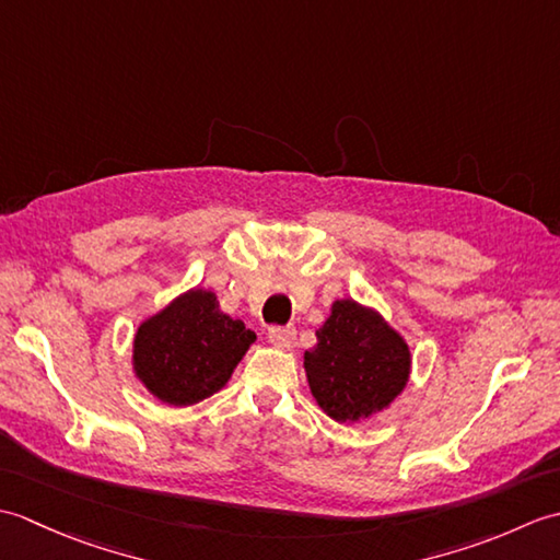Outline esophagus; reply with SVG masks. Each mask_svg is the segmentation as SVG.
Masks as SVG:
<instances>
[{
  "label": "esophagus",
  "instance_id": "esophagus-1",
  "mask_svg": "<svg viewBox=\"0 0 560 560\" xmlns=\"http://www.w3.org/2000/svg\"><path fill=\"white\" fill-rule=\"evenodd\" d=\"M269 341L279 349H293L295 329L293 327H269Z\"/></svg>",
  "mask_w": 560,
  "mask_h": 560
}]
</instances>
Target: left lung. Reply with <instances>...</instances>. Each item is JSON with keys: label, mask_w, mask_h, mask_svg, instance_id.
<instances>
[{"label": "left lung", "mask_w": 560, "mask_h": 560, "mask_svg": "<svg viewBox=\"0 0 560 560\" xmlns=\"http://www.w3.org/2000/svg\"><path fill=\"white\" fill-rule=\"evenodd\" d=\"M409 347L377 313L353 301L331 305L317 343L305 351L313 397L331 419L359 421L383 411L409 380Z\"/></svg>", "instance_id": "1"}]
</instances>
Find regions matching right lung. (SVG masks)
Instances as JSON below:
<instances>
[{
  "instance_id": "obj_1",
  "label": "right lung",
  "mask_w": 560,
  "mask_h": 560,
  "mask_svg": "<svg viewBox=\"0 0 560 560\" xmlns=\"http://www.w3.org/2000/svg\"><path fill=\"white\" fill-rule=\"evenodd\" d=\"M255 331L219 311L211 291H187L147 319L135 339V371L151 395L187 407L219 392Z\"/></svg>"
}]
</instances>
